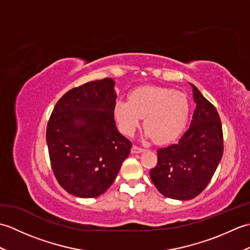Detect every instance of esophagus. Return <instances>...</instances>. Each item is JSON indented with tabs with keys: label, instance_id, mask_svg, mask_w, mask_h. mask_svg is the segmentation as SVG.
I'll return each mask as SVG.
<instances>
[{
	"label": "esophagus",
	"instance_id": "esophagus-1",
	"mask_svg": "<svg viewBox=\"0 0 250 250\" xmlns=\"http://www.w3.org/2000/svg\"><path fill=\"white\" fill-rule=\"evenodd\" d=\"M131 151H132V153H141V152L144 151V148L139 147V146H136V145H133Z\"/></svg>",
	"mask_w": 250,
	"mask_h": 250
}]
</instances>
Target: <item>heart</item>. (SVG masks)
<instances>
[{
  "label": "heart",
  "instance_id": "heart-1",
  "mask_svg": "<svg viewBox=\"0 0 250 250\" xmlns=\"http://www.w3.org/2000/svg\"><path fill=\"white\" fill-rule=\"evenodd\" d=\"M114 116L119 130L129 136L144 118L147 136L158 145H167L177 141L187 128L190 104L187 95L172 88L144 86L134 89L129 101H117Z\"/></svg>",
  "mask_w": 250,
  "mask_h": 250
}]
</instances>
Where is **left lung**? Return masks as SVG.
Masks as SVG:
<instances>
[{"instance_id":"obj_1","label":"left lung","mask_w":250,"mask_h":250,"mask_svg":"<svg viewBox=\"0 0 250 250\" xmlns=\"http://www.w3.org/2000/svg\"><path fill=\"white\" fill-rule=\"evenodd\" d=\"M193 87L196 104L192 121L177 144L157 150L150 178L159 192L175 200H190L209 184L224 153V133L215 106Z\"/></svg>"}]
</instances>
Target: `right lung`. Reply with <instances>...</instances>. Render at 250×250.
<instances>
[{"label":"right lung","mask_w":250,"mask_h":250,"mask_svg":"<svg viewBox=\"0 0 250 250\" xmlns=\"http://www.w3.org/2000/svg\"><path fill=\"white\" fill-rule=\"evenodd\" d=\"M114 81L71 89L58 101L46 130L57 182L70 194L97 198L117 177L132 143L116 128Z\"/></svg>","instance_id":"1"}]
</instances>
